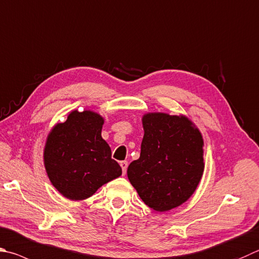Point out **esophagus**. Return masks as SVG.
Here are the masks:
<instances>
[{
	"mask_svg": "<svg viewBox=\"0 0 259 259\" xmlns=\"http://www.w3.org/2000/svg\"><path fill=\"white\" fill-rule=\"evenodd\" d=\"M120 166H121V168H122V173H123V175H125L126 167H128V162H126V161L120 162Z\"/></svg>",
	"mask_w": 259,
	"mask_h": 259,
	"instance_id": "esophagus-1",
	"label": "esophagus"
}]
</instances>
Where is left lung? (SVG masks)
Segmentation results:
<instances>
[{"label":"left lung","mask_w":259,"mask_h":259,"mask_svg":"<svg viewBox=\"0 0 259 259\" xmlns=\"http://www.w3.org/2000/svg\"><path fill=\"white\" fill-rule=\"evenodd\" d=\"M140 157L128 166V179L146 205L156 211L190 198L204 175V139L183 114L148 112L142 117Z\"/></svg>","instance_id":"left-lung-1"}]
</instances>
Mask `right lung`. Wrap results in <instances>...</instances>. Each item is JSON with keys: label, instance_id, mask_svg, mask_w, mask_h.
I'll use <instances>...</instances> for the list:
<instances>
[{"label": "right lung", "instance_id": "add662e5", "mask_svg": "<svg viewBox=\"0 0 259 259\" xmlns=\"http://www.w3.org/2000/svg\"><path fill=\"white\" fill-rule=\"evenodd\" d=\"M104 117L92 110L69 112L56 123L44 146V166L53 187L65 198L82 200L122 175L102 138Z\"/></svg>", "mask_w": 259, "mask_h": 259}]
</instances>
